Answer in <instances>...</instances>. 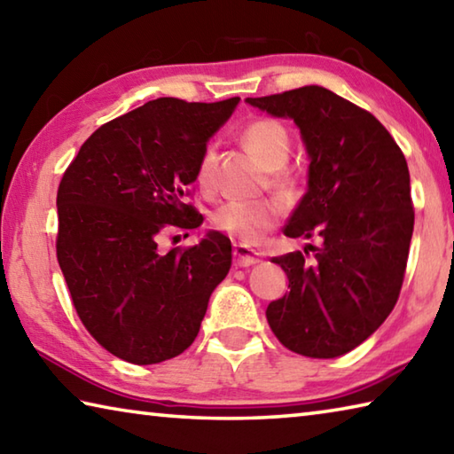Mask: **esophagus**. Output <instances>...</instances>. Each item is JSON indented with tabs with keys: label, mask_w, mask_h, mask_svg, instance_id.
<instances>
[{
	"label": "esophagus",
	"mask_w": 454,
	"mask_h": 454,
	"mask_svg": "<svg viewBox=\"0 0 454 454\" xmlns=\"http://www.w3.org/2000/svg\"><path fill=\"white\" fill-rule=\"evenodd\" d=\"M233 259H235V267H251L259 263L257 253L249 249L247 245H241V243H237L233 247Z\"/></svg>",
	"instance_id": "obj_1"
}]
</instances>
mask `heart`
Returning <instances> with one entry per match:
<instances>
[{"instance_id":"1","label":"heart","mask_w":454,"mask_h":454,"mask_svg":"<svg viewBox=\"0 0 454 454\" xmlns=\"http://www.w3.org/2000/svg\"><path fill=\"white\" fill-rule=\"evenodd\" d=\"M241 141L267 171H273L271 185L283 197L295 195L297 181L283 169L291 155L287 129L275 119H255L241 131ZM213 161L215 155L211 149H205L199 157L195 181L201 189L211 187ZM281 215L283 207L277 201H229L213 211L211 223L217 231L233 237V239L255 245L277 225Z\"/></svg>"}]
</instances>
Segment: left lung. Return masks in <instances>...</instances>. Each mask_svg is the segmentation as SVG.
Listing matches in <instances>:
<instances>
[{"instance_id":"left-lung-1","label":"left lung","mask_w":454,"mask_h":454,"mask_svg":"<svg viewBox=\"0 0 454 454\" xmlns=\"http://www.w3.org/2000/svg\"><path fill=\"white\" fill-rule=\"evenodd\" d=\"M245 101L301 129L311 157L309 189L285 235L321 241L273 257L291 291L269 303V327L293 353L345 355L399 299L415 225L407 159L375 115L325 87Z\"/></svg>"}]
</instances>
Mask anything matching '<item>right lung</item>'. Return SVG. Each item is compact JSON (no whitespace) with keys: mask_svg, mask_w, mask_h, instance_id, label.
Segmentation results:
<instances>
[{"mask_svg":"<svg viewBox=\"0 0 454 454\" xmlns=\"http://www.w3.org/2000/svg\"><path fill=\"white\" fill-rule=\"evenodd\" d=\"M239 103L159 98L90 135L58 189V261L83 327L133 364L193 343L213 289L231 269V241L157 249L171 227L203 215L185 199L207 141Z\"/></svg>","mask_w":454,"mask_h":454,"instance_id":"right-lung-1","label":"right lung"}]
</instances>
